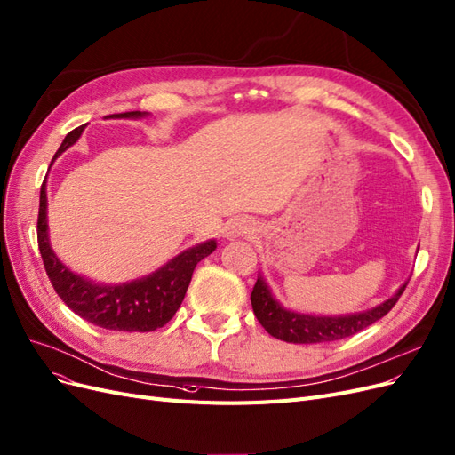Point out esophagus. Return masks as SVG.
I'll use <instances>...</instances> for the list:
<instances>
[{
  "instance_id": "esophagus-1",
  "label": "esophagus",
  "mask_w": 455,
  "mask_h": 455,
  "mask_svg": "<svg viewBox=\"0 0 455 455\" xmlns=\"http://www.w3.org/2000/svg\"><path fill=\"white\" fill-rule=\"evenodd\" d=\"M250 233H254V224H252V220H248V218H243V216L231 218V220L224 228L226 239L244 237V235H250Z\"/></svg>"
}]
</instances>
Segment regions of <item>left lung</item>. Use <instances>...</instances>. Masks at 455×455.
Instances as JSON below:
<instances>
[{"instance_id": "obj_1", "label": "left lung", "mask_w": 455, "mask_h": 455, "mask_svg": "<svg viewBox=\"0 0 455 455\" xmlns=\"http://www.w3.org/2000/svg\"><path fill=\"white\" fill-rule=\"evenodd\" d=\"M406 284H409V282H404L397 290V293L394 297H389L384 303L369 310L344 316H315L288 310L275 299L267 282L261 276H258L256 280L250 301H252V308L258 322L265 327V331L269 335L293 344L331 342L352 337L357 331H362V329L369 327L371 323L380 320L382 316H386L399 301Z\"/></svg>"}]
</instances>
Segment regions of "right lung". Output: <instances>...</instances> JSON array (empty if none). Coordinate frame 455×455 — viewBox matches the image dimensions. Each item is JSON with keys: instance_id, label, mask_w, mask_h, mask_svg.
Segmentation results:
<instances>
[{"instance_id": "right-lung-1", "label": "right lung", "mask_w": 455, "mask_h": 455, "mask_svg": "<svg viewBox=\"0 0 455 455\" xmlns=\"http://www.w3.org/2000/svg\"><path fill=\"white\" fill-rule=\"evenodd\" d=\"M147 113L130 111L108 115L107 118H140ZM86 126H78L69 132L54 154L52 162L61 152H66L83 135ZM52 165V164H51ZM46 179V177H44ZM37 243L44 263V271L51 278L60 299L83 320L113 331H139L147 333L164 327L179 310L186 290L190 286L196 265L212 254L216 241L196 244L184 250L173 259H169L158 271L126 284H96L88 278L71 273L52 252L49 243V224H46V180L41 184L39 218H37Z\"/></svg>"}]
</instances>
